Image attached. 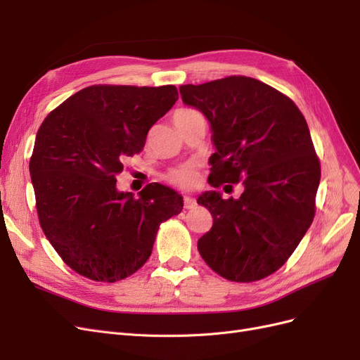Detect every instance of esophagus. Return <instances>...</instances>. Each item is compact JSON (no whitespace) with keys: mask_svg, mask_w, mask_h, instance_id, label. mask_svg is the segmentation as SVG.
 <instances>
[{"mask_svg":"<svg viewBox=\"0 0 360 360\" xmlns=\"http://www.w3.org/2000/svg\"><path fill=\"white\" fill-rule=\"evenodd\" d=\"M183 201H184V209L191 210V209H195V207H197V201H195L191 197H183Z\"/></svg>","mask_w":360,"mask_h":360,"instance_id":"obj_1","label":"esophagus"}]
</instances>
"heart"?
I'll return each mask as SVG.
<instances>
[{"label":"heart","mask_w":360,"mask_h":360,"mask_svg":"<svg viewBox=\"0 0 360 360\" xmlns=\"http://www.w3.org/2000/svg\"><path fill=\"white\" fill-rule=\"evenodd\" d=\"M186 111H192V110H180L177 112H186ZM163 179L171 184H176L179 188L189 189L198 183V169L195 167V163H191V162L183 163V165L171 168L165 176H163Z\"/></svg>","instance_id":"1"}]
</instances>
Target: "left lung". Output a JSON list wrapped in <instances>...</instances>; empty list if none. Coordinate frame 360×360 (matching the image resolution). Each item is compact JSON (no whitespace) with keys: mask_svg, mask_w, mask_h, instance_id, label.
<instances>
[{"mask_svg":"<svg viewBox=\"0 0 360 360\" xmlns=\"http://www.w3.org/2000/svg\"><path fill=\"white\" fill-rule=\"evenodd\" d=\"M180 94L210 122V186H245L238 200L216 191L198 198L213 216L200 255L228 281L264 279L287 263L315 214L321 168L307 120L288 96L248 76L181 85Z\"/></svg>","mask_w":360,"mask_h":360,"instance_id":"left-lung-1","label":"left lung"}]
</instances>
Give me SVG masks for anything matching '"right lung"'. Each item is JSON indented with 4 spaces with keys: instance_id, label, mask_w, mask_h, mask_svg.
I'll return each mask as SVG.
<instances>
[{
    "instance_id": "right-lung-1",
    "label": "right lung",
    "mask_w": 360,
    "mask_h": 360,
    "mask_svg": "<svg viewBox=\"0 0 360 360\" xmlns=\"http://www.w3.org/2000/svg\"><path fill=\"white\" fill-rule=\"evenodd\" d=\"M179 99L174 85H90L43 120L30 159L39 222L76 274L97 282L134 275L153 250L162 222L183 209L163 184L135 198L117 191L129 156Z\"/></svg>"
}]
</instances>
